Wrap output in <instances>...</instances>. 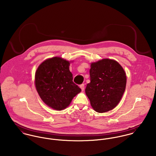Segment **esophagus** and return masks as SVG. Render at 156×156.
Instances as JSON below:
<instances>
[{
    "instance_id": "esophagus-1",
    "label": "esophagus",
    "mask_w": 156,
    "mask_h": 156,
    "mask_svg": "<svg viewBox=\"0 0 156 156\" xmlns=\"http://www.w3.org/2000/svg\"><path fill=\"white\" fill-rule=\"evenodd\" d=\"M80 88L82 89V90H83L85 89V85L84 84H82L80 85Z\"/></svg>"
}]
</instances>
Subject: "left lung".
<instances>
[{"instance_id":"obj_1","label":"left lung","mask_w":156,"mask_h":156,"mask_svg":"<svg viewBox=\"0 0 156 156\" xmlns=\"http://www.w3.org/2000/svg\"><path fill=\"white\" fill-rule=\"evenodd\" d=\"M90 83L85 92L95 111L103 113L115 108L125 91L127 77L115 60L103 59L90 64Z\"/></svg>"}]
</instances>
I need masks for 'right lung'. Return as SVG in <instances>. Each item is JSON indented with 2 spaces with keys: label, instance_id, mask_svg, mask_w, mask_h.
I'll use <instances>...</instances> for the list:
<instances>
[{
  "label": "right lung",
  "instance_id": "1",
  "mask_svg": "<svg viewBox=\"0 0 156 156\" xmlns=\"http://www.w3.org/2000/svg\"><path fill=\"white\" fill-rule=\"evenodd\" d=\"M69 66V61L54 57L42 62L35 73V87L40 97L48 106L57 111L66 109L81 91L73 82Z\"/></svg>",
  "mask_w": 156,
  "mask_h": 156
}]
</instances>
